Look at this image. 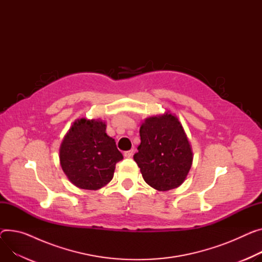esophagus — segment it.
I'll list each match as a JSON object with an SVG mask.
<instances>
[{
    "instance_id": "34e87169",
    "label": "esophagus",
    "mask_w": 262,
    "mask_h": 262,
    "mask_svg": "<svg viewBox=\"0 0 262 262\" xmlns=\"http://www.w3.org/2000/svg\"><path fill=\"white\" fill-rule=\"evenodd\" d=\"M132 154H133V150H129V151L124 152V156H125V157H127V158L131 157V156H132Z\"/></svg>"
}]
</instances>
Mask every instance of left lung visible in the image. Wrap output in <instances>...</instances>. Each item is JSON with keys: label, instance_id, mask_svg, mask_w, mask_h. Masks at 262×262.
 Returning a JSON list of instances; mask_svg holds the SVG:
<instances>
[{"label": "left lung", "instance_id": "obj_1", "mask_svg": "<svg viewBox=\"0 0 262 262\" xmlns=\"http://www.w3.org/2000/svg\"><path fill=\"white\" fill-rule=\"evenodd\" d=\"M140 145L133 158L145 182L157 191L182 185L192 167L193 152L182 123L170 111L140 125Z\"/></svg>", "mask_w": 262, "mask_h": 262}]
</instances>
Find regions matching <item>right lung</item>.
I'll return each instance as SVG.
<instances>
[{"label": "right lung", "instance_id": "obj_1", "mask_svg": "<svg viewBox=\"0 0 262 262\" xmlns=\"http://www.w3.org/2000/svg\"><path fill=\"white\" fill-rule=\"evenodd\" d=\"M102 119H76L59 147V164L75 187L98 190L108 185L123 159Z\"/></svg>", "mask_w": 262, "mask_h": 262}]
</instances>
